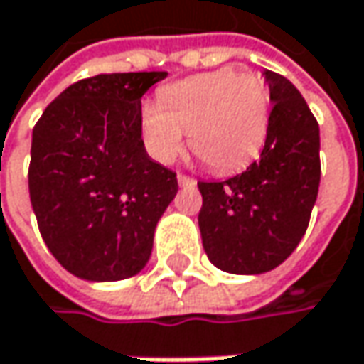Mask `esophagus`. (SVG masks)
<instances>
[{"label":"esophagus","instance_id":"1","mask_svg":"<svg viewBox=\"0 0 364 364\" xmlns=\"http://www.w3.org/2000/svg\"><path fill=\"white\" fill-rule=\"evenodd\" d=\"M177 181H179L181 187H193V185H196V179H193V177H187V175H183V173L177 175Z\"/></svg>","mask_w":364,"mask_h":364}]
</instances>
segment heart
Wrapping results in <instances>:
<instances>
[{
  "instance_id": "obj_1",
  "label": "heart",
  "mask_w": 364,
  "mask_h": 364,
  "mask_svg": "<svg viewBox=\"0 0 364 364\" xmlns=\"http://www.w3.org/2000/svg\"><path fill=\"white\" fill-rule=\"evenodd\" d=\"M269 129V95L262 77L237 70L198 74L162 88L159 105L141 109V138L154 161L171 162L185 134L196 156L216 173L253 161Z\"/></svg>"
}]
</instances>
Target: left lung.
I'll list each match as a JSON object with an SVG mask.
<instances>
[{
    "label": "left lung",
    "mask_w": 364,
    "mask_h": 364,
    "mask_svg": "<svg viewBox=\"0 0 364 364\" xmlns=\"http://www.w3.org/2000/svg\"><path fill=\"white\" fill-rule=\"evenodd\" d=\"M269 129L259 161L226 181H200L198 216L208 259L230 274L280 266L301 243L317 200L319 125L284 75L266 70Z\"/></svg>",
    "instance_id": "obj_1"
}]
</instances>
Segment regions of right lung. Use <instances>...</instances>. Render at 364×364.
<instances>
[{
	"instance_id": "add662e5",
	"label": "right lung",
	"mask_w": 364,
	"mask_h": 364,
	"mask_svg": "<svg viewBox=\"0 0 364 364\" xmlns=\"http://www.w3.org/2000/svg\"><path fill=\"white\" fill-rule=\"evenodd\" d=\"M166 72L98 74L68 86L33 129L28 191L53 257L109 282L148 264L154 228L179 185L141 139V97Z\"/></svg>"
}]
</instances>
